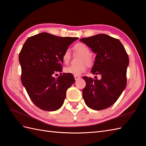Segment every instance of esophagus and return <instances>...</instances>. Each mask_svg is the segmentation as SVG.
<instances>
[{
    "label": "esophagus",
    "mask_w": 146,
    "mask_h": 146,
    "mask_svg": "<svg viewBox=\"0 0 146 146\" xmlns=\"http://www.w3.org/2000/svg\"><path fill=\"white\" fill-rule=\"evenodd\" d=\"M74 79H75V80H78L80 78V77L78 76H74Z\"/></svg>",
    "instance_id": "1"
}]
</instances>
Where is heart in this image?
<instances>
[{
    "label": "heart",
    "mask_w": 146,
    "mask_h": 146,
    "mask_svg": "<svg viewBox=\"0 0 146 146\" xmlns=\"http://www.w3.org/2000/svg\"><path fill=\"white\" fill-rule=\"evenodd\" d=\"M73 50L75 52L81 55L80 58V65L77 66H69L64 68V72L68 74H73L74 76H80L86 70V65L91 66L93 64V59L91 56V52L90 48L83 43H77L73 46ZM71 58V53L69 50H66L62 55L63 62L65 64H68ZM87 65H86V64Z\"/></svg>",
    "instance_id": "obj_1"
}]
</instances>
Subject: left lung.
I'll use <instances>...</instances> for the list:
<instances>
[{"label":"left lung","instance_id":"obj_1","mask_svg":"<svg viewBox=\"0 0 146 146\" xmlns=\"http://www.w3.org/2000/svg\"><path fill=\"white\" fill-rule=\"evenodd\" d=\"M80 40L96 53L91 72L101 76L100 80L83 77L86 81L83 90L84 102L94 110L106 109L116 102L126 86L128 55L119 40L106 34Z\"/></svg>","mask_w":146,"mask_h":146}]
</instances>
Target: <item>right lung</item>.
I'll return each instance as SVG.
<instances>
[{
	"mask_svg": "<svg viewBox=\"0 0 146 146\" xmlns=\"http://www.w3.org/2000/svg\"><path fill=\"white\" fill-rule=\"evenodd\" d=\"M76 37H61L43 32L26 40L19 53L22 83L40 109L54 111L62 107L67 90L74 83L73 74L63 73L62 55Z\"/></svg>",
	"mask_w": 146,
	"mask_h": 146,
	"instance_id": "right-lung-1",
	"label": "right lung"
}]
</instances>
